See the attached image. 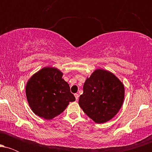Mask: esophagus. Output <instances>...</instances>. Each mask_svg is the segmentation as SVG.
Here are the masks:
<instances>
[{
  "mask_svg": "<svg viewBox=\"0 0 152 152\" xmlns=\"http://www.w3.org/2000/svg\"><path fill=\"white\" fill-rule=\"evenodd\" d=\"M74 96H75V98H76V100H78V97H79V95H78V94H74Z\"/></svg>",
  "mask_w": 152,
  "mask_h": 152,
  "instance_id": "34e87169",
  "label": "esophagus"
}]
</instances>
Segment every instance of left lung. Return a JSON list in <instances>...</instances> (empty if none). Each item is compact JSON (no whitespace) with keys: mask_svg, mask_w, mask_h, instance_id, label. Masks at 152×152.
I'll use <instances>...</instances> for the list:
<instances>
[{"mask_svg":"<svg viewBox=\"0 0 152 152\" xmlns=\"http://www.w3.org/2000/svg\"><path fill=\"white\" fill-rule=\"evenodd\" d=\"M78 104L83 112L97 124L109 121L121 109L124 86L114 74L96 69L87 78Z\"/></svg>","mask_w":152,"mask_h":152,"instance_id":"8db88e82","label":"left lung"}]
</instances>
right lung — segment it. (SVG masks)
Here are the masks:
<instances>
[{"instance_id":"add662e5","label":"right lung","mask_w":152,"mask_h":152,"mask_svg":"<svg viewBox=\"0 0 152 152\" xmlns=\"http://www.w3.org/2000/svg\"><path fill=\"white\" fill-rule=\"evenodd\" d=\"M63 73L55 67H44L35 73L26 83L28 103L35 114L52 119L61 114L69 102L76 100Z\"/></svg>"}]
</instances>
